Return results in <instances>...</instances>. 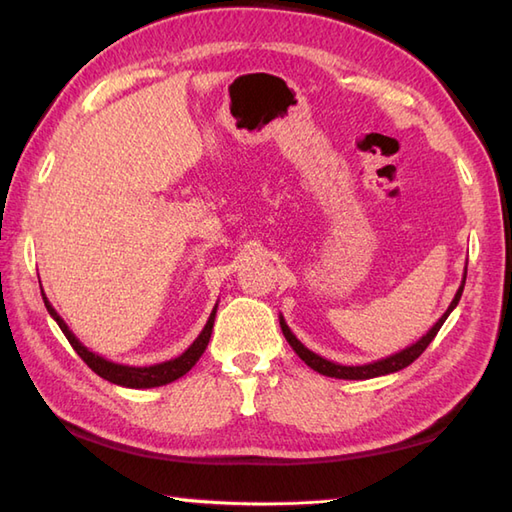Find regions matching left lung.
<instances>
[{
    "instance_id": "1",
    "label": "left lung",
    "mask_w": 512,
    "mask_h": 512,
    "mask_svg": "<svg viewBox=\"0 0 512 512\" xmlns=\"http://www.w3.org/2000/svg\"><path fill=\"white\" fill-rule=\"evenodd\" d=\"M464 284H466V268H464V277H462V284L458 288V292H455V297L451 301V306L447 308V312L442 314V317L438 319V323L433 325V328L422 336L420 341H416L413 345L405 347V350H400L396 354H391L387 358H380V361H374V363H367V365H339V363H332L328 361V358H323L319 354L310 352L306 345H303L295 334L290 332L286 319L281 317L279 314V325H281V332H284L286 341L290 343L292 350L297 352V356L301 358L303 363H306L308 367H312L314 372H319L323 376H330V378H343V380H367V378H376V376H385V374H394L398 372V369H405L407 365H411L416 358L427 350V345L436 339V334L440 332L442 323L447 321L449 314L455 310V306H458V301L462 297V290H464Z\"/></svg>"
}]
</instances>
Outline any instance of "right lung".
Listing matches in <instances>:
<instances>
[{
    "label": "right lung",
    "instance_id": "add662e5",
    "mask_svg": "<svg viewBox=\"0 0 512 512\" xmlns=\"http://www.w3.org/2000/svg\"><path fill=\"white\" fill-rule=\"evenodd\" d=\"M41 297H43V303H46L50 317H52L54 321H57L61 332L65 334V339L70 341V345L74 347V352L83 358V363L88 365L94 374H99L101 378L110 380V383L121 385V387H132V389H149V387L169 385V383H173V380H178L180 376L187 374L189 369L200 361V356L204 354L206 345H209L211 332H213V323H215V312H217V306H215L213 312H211L209 321H206L204 330L200 332L198 339H195L178 358H171V361L156 363V365H149V367H132V365L112 363V361H107V358L90 352L88 347H85V345L72 334V330L68 328V323H65V321L59 317L57 310L52 308V303L48 301L46 295H43V292H41Z\"/></svg>",
    "mask_w": 512,
    "mask_h": 512
}]
</instances>
